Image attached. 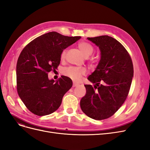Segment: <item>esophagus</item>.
Here are the masks:
<instances>
[{"label":"esophagus","mask_w":150,"mask_h":150,"mask_svg":"<svg viewBox=\"0 0 150 150\" xmlns=\"http://www.w3.org/2000/svg\"><path fill=\"white\" fill-rule=\"evenodd\" d=\"M78 85H79V84H78V83H76L73 82V85H72V86H73V87H76V86H78Z\"/></svg>","instance_id":"esophagus-1"}]
</instances>
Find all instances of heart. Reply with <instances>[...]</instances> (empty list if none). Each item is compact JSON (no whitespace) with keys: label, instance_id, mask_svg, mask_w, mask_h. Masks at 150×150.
<instances>
[{"label":"heart","instance_id":"b5f03b06","mask_svg":"<svg viewBox=\"0 0 150 150\" xmlns=\"http://www.w3.org/2000/svg\"><path fill=\"white\" fill-rule=\"evenodd\" d=\"M78 47L81 51L83 52L84 56L86 57H89L92 54L94 51V47L91 44L89 43L82 41L78 44ZM66 54V49H64L62 51L61 55V58L62 59L65 58ZM86 70L84 67H66L62 71V73L64 76L71 78L74 81H78L81 77L85 74Z\"/></svg>","mask_w":150,"mask_h":150}]
</instances>
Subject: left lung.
Segmentation results:
<instances>
[{
	"label": "left lung",
	"mask_w": 150,
	"mask_h": 150,
	"mask_svg": "<svg viewBox=\"0 0 150 150\" xmlns=\"http://www.w3.org/2000/svg\"><path fill=\"white\" fill-rule=\"evenodd\" d=\"M88 39L99 47L101 59L88 78L95 85H84L86 94L80 106L91 118L105 120L119 110L128 96L133 77V62L125 47L113 38L101 35Z\"/></svg>",
	"instance_id": "left-lung-1"
}]
</instances>
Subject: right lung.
Segmentation results:
<instances>
[{"label": "right lung", "instance_id": "1", "mask_svg": "<svg viewBox=\"0 0 150 150\" xmlns=\"http://www.w3.org/2000/svg\"><path fill=\"white\" fill-rule=\"evenodd\" d=\"M81 39L50 32L32 40L23 49L16 66L17 90L26 108L38 116L51 114L61 106L72 80L62 76L49 80L48 72L56 71L63 50Z\"/></svg>", "mask_w": 150, "mask_h": 150}]
</instances>
